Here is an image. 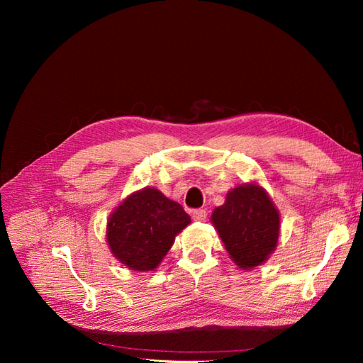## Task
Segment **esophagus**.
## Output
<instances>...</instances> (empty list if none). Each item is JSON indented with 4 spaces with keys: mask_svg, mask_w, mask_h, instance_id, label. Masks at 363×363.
<instances>
[{
    "mask_svg": "<svg viewBox=\"0 0 363 363\" xmlns=\"http://www.w3.org/2000/svg\"><path fill=\"white\" fill-rule=\"evenodd\" d=\"M191 217H194V220L196 221H203L207 217V212L204 209H194L191 211Z\"/></svg>",
    "mask_w": 363,
    "mask_h": 363,
    "instance_id": "1",
    "label": "esophagus"
}]
</instances>
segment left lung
<instances>
[{
  "label": "left lung",
  "mask_w": 363,
  "mask_h": 363,
  "mask_svg": "<svg viewBox=\"0 0 363 363\" xmlns=\"http://www.w3.org/2000/svg\"><path fill=\"white\" fill-rule=\"evenodd\" d=\"M212 223L230 259L243 269L265 262L279 238V213L256 184L230 190L226 203L213 211Z\"/></svg>",
  "instance_id": "left-lung-1"
}]
</instances>
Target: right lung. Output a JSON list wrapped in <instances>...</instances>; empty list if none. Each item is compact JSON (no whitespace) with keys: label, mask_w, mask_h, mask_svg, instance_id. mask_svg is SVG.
I'll return each mask as SVG.
<instances>
[{"label":"right lung","mask_w":363,"mask_h":363,"mask_svg":"<svg viewBox=\"0 0 363 363\" xmlns=\"http://www.w3.org/2000/svg\"><path fill=\"white\" fill-rule=\"evenodd\" d=\"M190 223L189 213L156 189L128 196L107 221V243L115 257L135 272L154 269Z\"/></svg>","instance_id":"right-lung-1"}]
</instances>
